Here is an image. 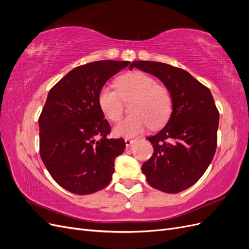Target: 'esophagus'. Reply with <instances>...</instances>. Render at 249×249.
Here are the masks:
<instances>
[{
  "label": "esophagus",
  "instance_id": "34e87169",
  "mask_svg": "<svg viewBox=\"0 0 249 249\" xmlns=\"http://www.w3.org/2000/svg\"><path fill=\"white\" fill-rule=\"evenodd\" d=\"M124 143H125V146L126 147H129V146H131L133 143H134V140H132V139H129V138H125L124 139Z\"/></svg>",
  "mask_w": 249,
  "mask_h": 249
}]
</instances>
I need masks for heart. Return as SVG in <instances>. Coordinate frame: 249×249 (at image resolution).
Here are the masks:
<instances>
[{"mask_svg":"<svg viewBox=\"0 0 249 249\" xmlns=\"http://www.w3.org/2000/svg\"><path fill=\"white\" fill-rule=\"evenodd\" d=\"M117 90L109 85L101 87L97 104L102 112L112 122L122 116L123 100H133L130 105L132 115L119 122L113 129L118 137L131 138L144 132L150 125L158 129L166 124L172 111L169 90L143 71H132L119 77Z\"/></svg>","mask_w":249,"mask_h":249,"instance_id":"b5f03b06","label":"heart"}]
</instances>
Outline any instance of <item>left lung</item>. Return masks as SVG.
<instances>
[{
  "label": "left lung",
  "instance_id": "1",
  "mask_svg": "<svg viewBox=\"0 0 249 249\" xmlns=\"http://www.w3.org/2000/svg\"><path fill=\"white\" fill-rule=\"evenodd\" d=\"M153 74L172 97L167 124L146 139L154 146L152 158L142 164L147 183L166 193H178L202 177L215 155L219 113L212 93L178 67L155 61H134L130 69Z\"/></svg>",
  "mask_w": 249,
  "mask_h": 249
}]
</instances>
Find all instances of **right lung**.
Returning <instances> with one entry per match:
<instances>
[{"mask_svg":"<svg viewBox=\"0 0 249 249\" xmlns=\"http://www.w3.org/2000/svg\"><path fill=\"white\" fill-rule=\"evenodd\" d=\"M130 64L102 60L71 71L53 87L38 119L41 160L65 190L87 195L104 189L114 173L124 139H109L110 125L97 104L106 82Z\"/></svg>","mask_w":249,"mask_h":249,"instance_id":"add662e5","label":"right lung"}]
</instances>
